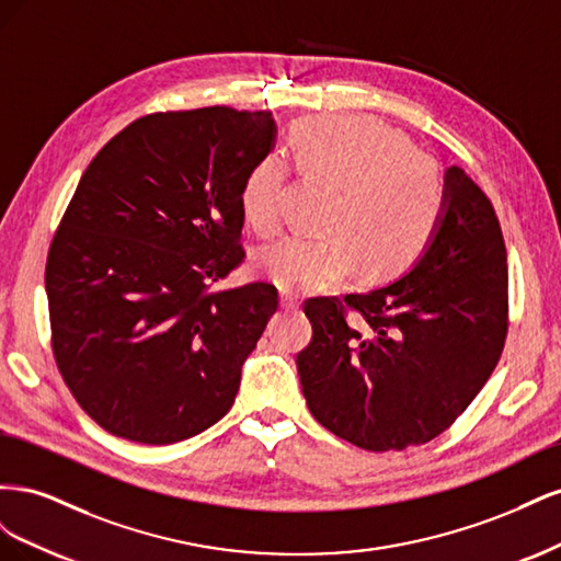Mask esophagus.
<instances>
[{"label":"esophagus","mask_w":561,"mask_h":561,"mask_svg":"<svg viewBox=\"0 0 561 561\" xmlns=\"http://www.w3.org/2000/svg\"><path fill=\"white\" fill-rule=\"evenodd\" d=\"M299 297L295 293H287V290H280V307L285 311H297L299 309Z\"/></svg>","instance_id":"34e87169"}]
</instances>
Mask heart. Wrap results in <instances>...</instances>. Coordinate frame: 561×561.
<instances>
[{"label":"heart","mask_w":561,"mask_h":561,"mask_svg":"<svg viewBox=\"0 0 561 561\" xmlns=\"http://www.w3.org/2000/svg\"><path fill=\"white\" fill-rule=\"evenodd\" d=\"M297 161L342 186L328 229L332 236L285 233L257 254V266L285 290H322L363 274L381 280L410 266L445 210L437 165L414 151L407 135L371 116L307 118L293 130ZM287 168L271 154L243 184L245 222L260 233L278 229L285 213Z\"/></svg>","instance_id":"1"}]
</instances>
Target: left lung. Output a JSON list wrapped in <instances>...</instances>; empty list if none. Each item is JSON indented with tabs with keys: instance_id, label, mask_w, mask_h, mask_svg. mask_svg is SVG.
<instances>
[{
	"instance_id": "1",
	"label": "left lung",
	"mask_w": 561,
	"mask_h": 561,
	"mask_svg": "<svg viewBox=\"0 0 561 561\" xmlns=\"http://www.w3.org/2000/svg\"><path fill=\"white\" fill-rule=\"evenodd\" d=\"M353 308L362 318L345 320ZM297 355L320 426L367 451L426 445L466 412L507 334V254L491 201L463 168L445 173V210L414 266L377 290L304 304Z\"/></svg>"
}]
</instances>
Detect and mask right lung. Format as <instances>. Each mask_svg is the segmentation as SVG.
<instances>
[{
	"instance_id": "obj_1",
	"label": "right lung",
	"mask_w": 561,
	"mask_h": 561,
	"mask_svg": "<svg viewBox=\"0 0 561 561\" xmlns=\"http://www.w3.org/2000/svg\"><path fill=\"white\" fill-rule=\"evenodd\" d=\"M276 140L271 112L149 114L98 151L46 260L60 375L98 426L173 445L222 419L278 293H213L241 266V194Z\"/></svg>"
}]
</instances>
